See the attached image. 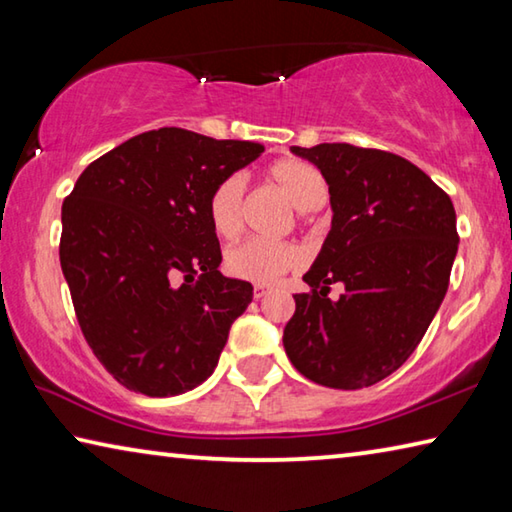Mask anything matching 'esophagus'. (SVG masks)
I'll return each mask as SVG.
<instances>
[{"mask_svg": "<svg viewBox=\"0 0 512 512\" xmlns=\"http://www.w3.org/2000/svg\"><path fill=\"white\" fill-rule=\"evenodd\" d=\"M268 293V287H264V284H255V298L262 300Z\"/></svg>", "mask_w": 512, "mask_h": 512, "instance_id": "esophagus-1", "label": "esophagus"}]
</instances>
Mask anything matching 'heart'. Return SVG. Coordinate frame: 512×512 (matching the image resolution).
<instances>
[{
  "instance_id": "obj_1",
  "label": "heart",
  "mask_w": 512,
  "mask_h": 512,
  "mask_svg": "<svg viewBox=\"0 0 512 512\" xmlns=\"http://www.w3.org/2000/svg\"><path fill=\"white\" fill-rule=\"evenodd\" d=\"M268 178L287 194L293 207L300 212H311L323 207L327 201V180L314 164L298 158H284L268 167ZM207 216L219 237H235L244 216V178L232 173L212 189L207 198ZM302 253L289 241L246 239L239 246L230 248L225 255V268L230 275L241 280L271 284L282 273L298 268Z\"/></svg>"
}]
</instances>
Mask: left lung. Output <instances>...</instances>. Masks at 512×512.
<instances>
[{"instance_id":"obj_1","label":"left lung","mask_w":512,"mask_h":512,"mask_svg":"<svg viewBox=\"0 0 512 512\" xmlns=\"http://www.w3.org/2000/svg\"><path fill=\"white\" fill-rule=\"evenodd\" d=\"M329 187L332 230L302 275L284 327L293 366L320 386L377 384L418 348L443 302L458 250L456 212L443 189L400 155L352 144L291 146ZM339 281V301L326 298Z\"/></svg>"}]
</instances>
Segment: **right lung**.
Instances as JSON below:
<instances>
[{"instance_id": "1", "label": "right lung", "mask_w": 512, "mask_h": 512, "mask_svg": "<svg viewBox=\"0 0 512 512\" xmlns=\"http://www.w3.org/2000/svg\"><path fill=\"white\" fill-rule=\"evenodd\" d=\"M262 151L160 128L94 160L65 198L60 266L76 318L128 391L173 397L214 372L253 284L221 275L207 198Z\"/></svg>"}]
</instances>
